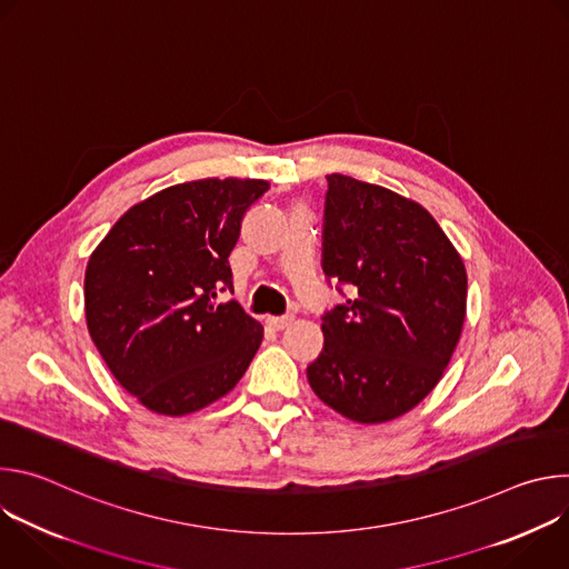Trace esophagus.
<instances>
[{
  "label": "esophagus",
  "mask_w": 569,
  "mask_h": 569,
  "mask_svg": "<svg viewBox=\"0 0 569 569\" xmlns=\"http://www.w3.org/2000/svg\"><path fill=\"white\" fill-rule=\"evenodd\" d=\"M292 319H295V315H268L266 321L270 323L274 331H283L286 327H290Z\"/></svg>",
  "instance_id": "esophagus-1"
}]
</instances>
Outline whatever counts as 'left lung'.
<instances>
[{
	"label": "left lung",
	"mask_w": 569,
	"mask_h": 569,
	"mask_svg": "<svg viewBox=\"0 0 569 569\" xmlns=\"http://www.w3.org/2000/svg\"><path fill=\"white\" fill-rule=\"evenodd\" d=\"M327 180L323 272L356 295L323 315V349L306 376L338 415L387 423L441 380L466 319V266L419 202L340 173Z\"/></svg>",
	"instance_id": "obj_1"
}]
</instances>
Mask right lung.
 Listing matches in <instances>:
<instances>
[{"label":"right lung","instance_id":"add662e5","mask_svg":"<svg viewBox=\"0 0 569 569\" xmlns=\"http://www.w3.org/2000/svg\"><path fill=\"white\" fill-rule=\"evenodd\" d=\"M266 180L207 178L132 204L90 254L86 319L119 385L164 417L229 393L257 356L263 327L236 299L227 263L240 220Z\"/></svg>","mask_w":569,"mask_h":569}]
</instances>
